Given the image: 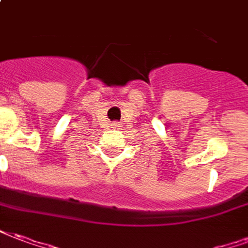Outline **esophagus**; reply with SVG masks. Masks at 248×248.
I'll return each mask as SVG.
<instances>
[{"mask_svg":"<svg viewBox=\"0 0 248 248\" xmlns=\"http://www.w3.org/2000/svg\"><path fill=\"white\" fill-rule=\"evenodd\" d=\"M121 127H122V124H119V122H113V124H111V129L119 130V129H121Z\"/></svg>","mask_w":248,"mask_h":248,"instance_id":"1","label":"esophagus"}]
</instances>
